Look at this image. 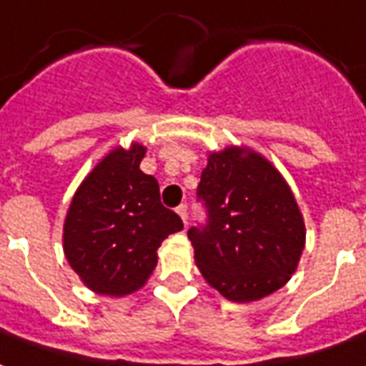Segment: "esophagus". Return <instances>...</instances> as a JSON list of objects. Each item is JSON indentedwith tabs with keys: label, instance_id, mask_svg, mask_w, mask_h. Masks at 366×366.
<instances>
[{
	"label": "esophagus",
	"instance_id": "34e87169",
	"mask_svg": "<svg viewBox=\"0 0 366 366\" xmlns=\"http://www.w3.org/2000/svg\"><path fill=\"white\" fill-rule=\"evenodd\" d=\"M177 214L181 216L183 224L189 222V212H187V204H179V207H177Z\"/></svg>",
	"mask_w": 366,
	"mask_h": 366
}]
</instances>
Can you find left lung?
Wrapping results in <instances>:
<instances>
[{
    "label": "left lung",
    "mask_w": 366,
    "mask_h": 366,
    "mask_svg": "<svg viewBox=\"0 0 366 366\" xmlns=\"http://www.w3.org/2000/svg\"><path fill=\"white\" fill-rule=\"evenodd\" d=\"M197 199L207 224L187 232L202 277L232 302H253L290 281L306 228L273 164L247 148L212 152Z\"/></svg>",
    "instance_id": "8db88e82"
}]
</instances>
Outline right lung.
<instances>
[{
  "label": "right lung",
  "instance_id": "1",
  "mask_svg": "<svg viewBox=\"0 0 366 366\" xmlns=\"http://www.w3.org/2000/svg\"><path fill=\"white\" fill-rule=\"evenodd\" d=\"M146 148H114L71 199L64 222V253L85 287L124 296L146 285L157 247L183 230L181 218L159 201L156 177L140 169Z\"/></svg>",
  "mask_w": 366,
  "mask_h": 366
}]
</instances>
